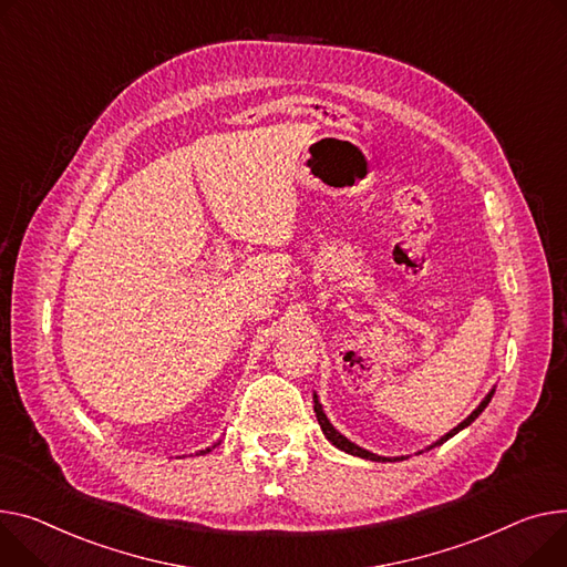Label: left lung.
Instances as JSON below:
<instances>
[{"mask_svg":"<svg viewBox=\"0 0 567 567\" xmlns=\"http://www.w3.org/2000/svg\"><path fill=\"white\" fill-rule=\"evenodd\" d=\"M493 394L495 392H489L483 401H481V405L470 414V417L463 422V424H458L454 431H451V433H446L440 442H435V444H442V442H446L449 437H454L458 431H463L465 426H470L476 417H478V414L485 410V405L489 403V399H493ZM315 412H317V422H319V426H321V431H323V435L337 446V449H342V451H347V454H353V456H360V458H369V461H390V458H383V456H375V454H371V451H364V449H360L358 444H353V442H349L344 435H339L332 426H330V422L326 420V414H323V410H321V403L317 401V396H315Z\"/></svg>","mask_w":567,"mask_h":567,"instance_id":"left-lung-1","label":"left lung"}]
</instances>
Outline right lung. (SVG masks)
Here are the masks:
<instances>
[{
	"label": "right lung",
	"mask_w": 567,
	"mask_h": 567,
	"mask_svg": "<svg viewBox=\"0 0 567 567\" xmlns=\"http://www.w3.org/2000/svg\"><path fill=\"white\" fill-rule=\"evenodd\" d=\"M207 451H212V449H207ZM200 454H205V451H200Z\"/></svg>",
	"instance_id": "obj_1"
}]
</instances>
